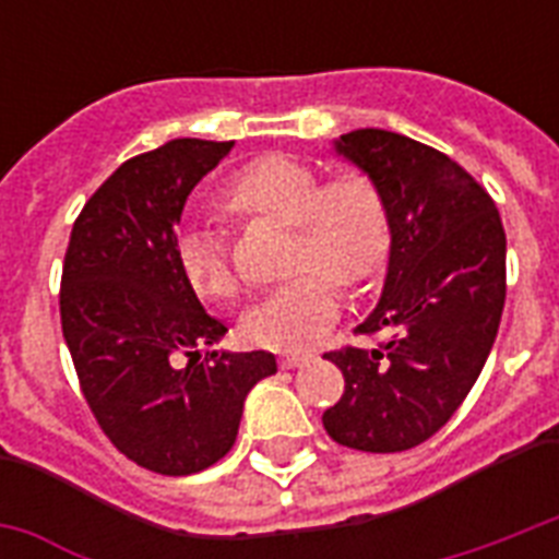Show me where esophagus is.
Segmentation results:
<instances>
[{"mask_svg": "<svg viewBox=\"0 0 559 559\" xmlns=\"http://www.w3.org/2000/svg\"><path fill=\"white\" fill-rule=\"evenodd\" d=\"M310 359H313V354H305V350H301V354H284L278 362L281 368H298V366H307Z\"/></svg>", "mask_w": 559, "mask_h": 559, "instance_id": "34e87169", "label": "esophagus"}]
</instances>
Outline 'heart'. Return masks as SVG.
<instances>
[{
    "label": "heart",
    "instance_id": "1",
    "mask_svg": "<svg viewBox=\"0 0 559 559\" xmlns=\"http://www.w3.org/2000/svg\"><path fill=\"white\" fill-rule=\"evenodd\" d=\"M214 202L219 214L240 226L275 223L296 228L289 272L298 278L270 293L243 319V336L258 348H310L340 313V289L332 282L348 289L362 287L389 261V200L366 170L350 168L324 179L307 162L266 153L240 165L219 186ZM177 263L197 296L231 301L240 293L235 263L217 231H182Z\"/></svg>",
    "mask_w": 559,
    "mask_h": 559
}]
</instances>
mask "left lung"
<instances>
[{"label":"left lung","mask_w":559,"mask_h":559,"mask_svg":"<svg viewBox=\"0 0 559 559\" xmlns=\"http://www.w3.org/2000/svg\"><path fill=\"white\" fill-rule=\"evenodd\" d=\"M380 182L391 211L385 289L357 336L324 354L345 377L322 424L362 452L429 441L476 385L502 322L504 228L493 197L447 153L391 130H354L336 144Z\"/></svg>","instance_id":"8db88e82"}]
</instances>
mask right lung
<instances>
[{
  "instance_id": "1",
  "label": "right lung",
  "mask_w": 559,
  "mask_h": 559,
  "mask_svg": "<svg viewBox=\"0 0 559 559\" xmlns=\"http://www.w3.org/2000/svg\"><path fill=\"white\" fill-rule=\"evenodd\" d=\"M231 147L174 139L127 159L86 200L66 246L60 324L83 400L112 447L159 476L217 464L246 394L278 371L266 350L200 357L226 324L202 310L177 263L188 193Z\"/></svg>"
}]
</instances>
